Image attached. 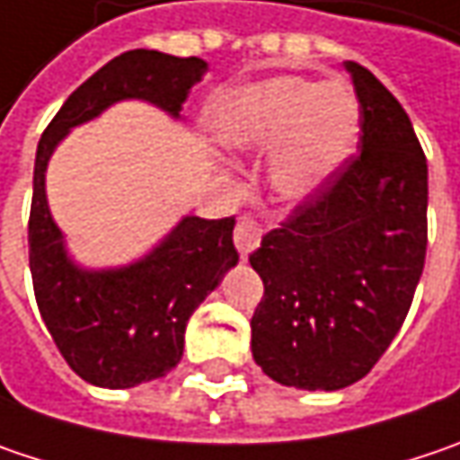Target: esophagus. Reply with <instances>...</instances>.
Masks as SVG:
<instances>
[{"label":"esophagus","instance_id":"obj_1","mask_svg":"<svg viewBox=\"0 0 460 460\" xmlns=\"http://www.w3.org/2000/svg\"><path fill=\"white\" fill-rule=\"evenodd\" d=\"M260 236H262V229H260V224H257L255 218L239 216V221H236V226H234V244H236L239 255H250L257 244H260Z\"/></svg>","mask_w":460,"mask_h":460}]
</instances>
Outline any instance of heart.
<instances>
[{
    "label": "heart",
    "instance_id": "1",
    "mask_svg": "<svg viewBox=\"0 0 460 460\" xmlns=\"http://www.w3.org/2000/svg\"><path fill=\"white\" fill-rule=\"evenodd\" d=\"M362 109L341 83L273 77L229 95L216 111V135L234 150L270 153V184L286 200L320 190L359 140Z\"/></svg>",
    "mask_w": 460,
    "mask_h": 460
}]
</instances>
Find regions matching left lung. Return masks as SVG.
<instances>
[{"label": "left lung", "mask_w": 460, "mask_h": 460, "mask_svg": "<svg viewBox=\"0 0 460 460\" xmlns=\"http://www.w3.org/2000/svg\"><path fill=\"white\" fill-rule=\"evenodd\" d=\"M346 69L362 109L357 153L250 255L265 286L252 357L302 391H341L377 365L427 255V158L411 119L369 69Z\"/></svg>", "instance_id": "1"}]
</instances>
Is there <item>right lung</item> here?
I'll return each mask as SVG.
<instances>
[{
    "instance_id": "add662e5",
    "label": "right lung",
    "mask_w": 460,
    "mask_h": 460,
    "mask_svg": "<svg viewBox=\"0 0 460 460\" xmlns=\"http://www.w3.org/2000/svg\"><path fill=\"white\" fill-rule=\"evenodd\" d=\"M205 69L198 57L124 51L69 95L36 150L28 221L36 302L65 362L98 388H135L179 365L190 314L239 262L231 239L234 216L213 221L187 216L143 260L85 270L67 257L65 236L49 213V158L72 127L91 122L124 98H143L179 117Z\"/></svg>"
}]
</instances>
